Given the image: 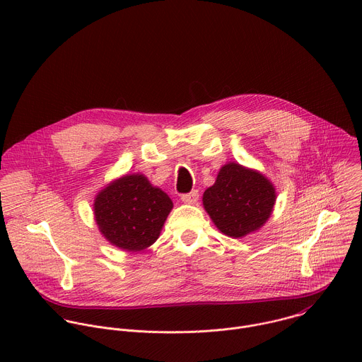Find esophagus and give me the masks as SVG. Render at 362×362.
<instances>
[{
	"mask_svg": "<svg viewBox=\"0 0 362 362\" xmlns=\"http://www.w3.org/2000/svg\"><path fill=\"white\" fill-rule=\"evenodd\" d=\"M180 199H182V202H185V203L193 204V203H196L197 199H199V192H197V190H192V192H189V193H186V194H182Z\"/></svg>",
	"mask_w": 362,
	"mask_h": 362,
	"instance_id": "1",
	"label": "esophagus"
}]
</instances>
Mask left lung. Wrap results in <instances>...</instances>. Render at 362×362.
<instances>
[{
  "instance_id": "1",
  "label": "left lung",
  "mask_w": 362,
  "mask_h": 362,
  "mask_svg": "<svg viewBox=\"0 0 362 362\" xmlns=\"http://www.w3.org/2000/svg\"><path fill=\"white\" fill-rule=\"evenodd\" d=\"M275 200V187L262 173L233 162L222 166L215 185L203 193L204 211L230 238H243L262 228Z\"/></svg>"
}]
</instances>
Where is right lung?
Returning <instances> with one entry per match:
<instances>
[{
  "label": "right lung",
  "instance_id": "obj_1",
  "mask_svg": "<svg viewBox=\"0 0 362 362\" xmlns=\"http://www.w3.org/2000/svg\"><path fill=\"white\" fill-rule=\"evenodd\" d=\"M93 206L101 235L120 249L137 252L158 240L173 202L137 173L126 175L100 190Z\"/></svg>",
  "mask_w": 362,
  "mask_h": 362
}]
</instances>
